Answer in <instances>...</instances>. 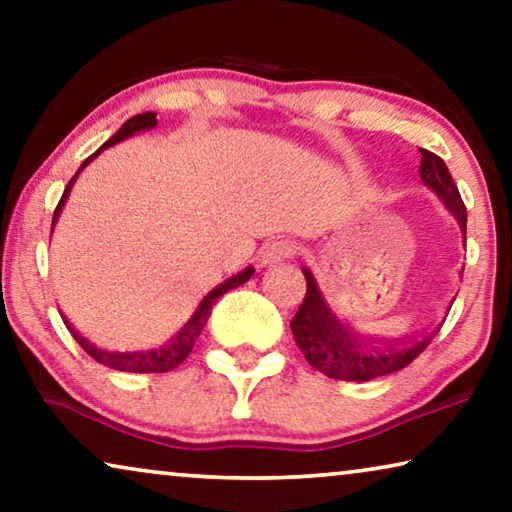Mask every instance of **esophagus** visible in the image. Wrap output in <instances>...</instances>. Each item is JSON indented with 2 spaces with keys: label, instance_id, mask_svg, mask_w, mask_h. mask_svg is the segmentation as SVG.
I'll list each match as a JSON object with an SVG mask.
<instances>
[{
  "label": "esophagus",
  "instance_id": "34e87169",
  "mask_svg": "<svg viewBox=\"0 0 512 512\" xmlns=\"http://www.w3.org/2000/svg\"><path fill=\"white\" fill-rule=\"evenodd\" d=\"M296 256V244L289 240H272L261 249V265H275Z\"/></svg>",
  "mask_w": 512,
  "mask_h": 512
}]
</instances>
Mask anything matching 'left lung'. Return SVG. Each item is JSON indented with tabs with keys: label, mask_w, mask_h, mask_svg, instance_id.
Here are the masks:
<instances>
[{
	"label": "left lung",
	"mask_w": 512,
	"mask_h": 512,
	"mask_svg": "<svg viewBox=\"0 0 512 512\" xmlns=\"http://www.w3.org/2000/svg\"><path fill=\"white\" fill-rule=\"evenodd\" d=\"M419 153H422L419 177L431 191H436L443 205L457 216L459 226L466 235V205L461 200L450 170L436 153L426 149H419ZM303 275L307 279V293L296 317L291 319V331L307 363L319 373L333 377V380L368 382L375 380V377L403 370L431 345V340L436 338L445 321L440 319L433 326L424 328V331L405 335V338H375L368 331H359L356 326L340 321L338 314L326 303V298L321 296L312 272L303 270ZM452 303L454 300L447 305V312H450Z\"/></svg>",
	"instance_id": "8db88e82"
}]
</instances>
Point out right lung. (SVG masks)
<instances>
[{
    "label": "right lung",
    "mask_w": 512,
    "mask_h": 512,
    "mask_svg": "<svg viewBox=\"0 0 512 512\" xmlns=\"http://www.w3.org/2000/svg\"><path fill=\"white\" fill-rule=\"evenodd\" d=\"M156 123H158V121H156V114H153V111H146V114H137L135 118H130V121L123 123V128L118 130L116 135L109 139V142H104V144L100 146V149H97V151L93 153V156L86 158V163L81 165V170H83V167H86V165L90 163V160H93L102 149H107V146L121 142V139H125V137L135 135V132H139V130H149V128H153V125H156ZM81 170H79V172H81ZM79 172H76L74 177L69 179L65 193H62L58 207H55V212H53V226H55V221H58V216H60V212H62V205H65V202H67L69 188H72L76 177H79ZM251 275H254V268H247V270H242L240 275L226 279V282L216 286L214 291H209L207 296L202 298V303L198 305V310H195L193 317L188 319V324H186L184 328H181V331H179L177 335H174V338H172L170 342H167V345L158 347V349H146V352H104V349H97L95 345H90V342H88L86 338H81V333H76L74 328H72V324H69L67 319H62V321H65V326L69 328V333L74 335V340L79 342V345L83 347V352H86L88 356H93V359H95L97 363H102V366L114 368V370H121V373H167V370H174V368L179 366V363H184L186 356L191 354L195 340H198V335L202 333V328L207 326V319H209V314H212V307H214V303H216V298H221L226 291L237 289V286H242L244 282H249Z\"/></svg>",
    "instance_id": "add662e5"
}]
</instances>
